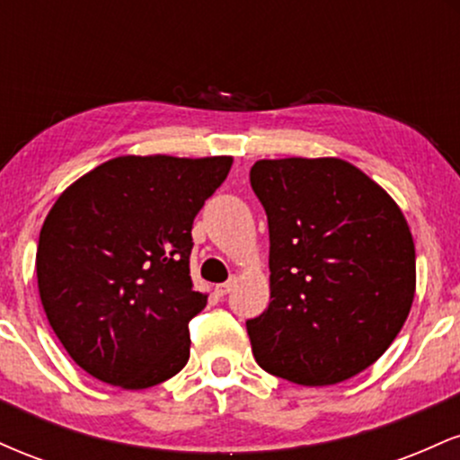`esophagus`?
<instances>
[{
  "mask_svg": "<svg viewBox=\"0 0 460 460\" xmlns=\"http://www.w3.org/2000/svg\"><path fill=\"white\" fill-rule=\"evenodd\" d=\"M234 288H235V279H229L226 283L216 285V294H218V296H226V294H229Z\"/></svg>",
  "mask_w": 460,
  "mask_h": 460,
  "instance_id": "esophagus-1",
  "label": "esophagus"
}]
</instances>
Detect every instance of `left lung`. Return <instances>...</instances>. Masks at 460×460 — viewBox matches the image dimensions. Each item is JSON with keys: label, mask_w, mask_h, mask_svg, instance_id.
<instances>
[{"label": "left lung", "mask_w": 460, "mask_h": 460, "mask_svg": "<svg viewBox=\"0 0 460 460\" xmlns=\"http://www.w3.org/2000/svg\"><path fill=\"white\" fill-rule=\"evenodd\" d=\"M251 186L270 231V305L246 320L255 361L298 385H335L392 346L415 296L402 212L337 157L260 160Z\"/></svg>", "instance_id": "1"}]
</instances>
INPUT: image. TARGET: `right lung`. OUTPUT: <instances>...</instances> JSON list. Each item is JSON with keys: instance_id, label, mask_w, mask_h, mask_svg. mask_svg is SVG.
<instances>
[{"instance_id": "right-lung-1", "label": "right lung", "mask_w": 460, "mask_h": 460, "mask_svg": "<svg viewBox=\"0 0 460 460\" xmlns=\"http://www.w3.org/2000/svg\"><path fill=\"white\" fill-rule=\"evenodd\" d=\"M234 160L123 155L68 186L36 251L40 303L73 361L123 389L188 363V324L208 303L190 277L192 223Z\"/></svg>"}]
</instances>
